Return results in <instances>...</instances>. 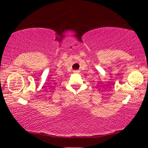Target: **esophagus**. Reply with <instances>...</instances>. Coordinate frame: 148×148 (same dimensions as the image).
<instances>
[{
    "instance_id": "34e87169",
    "label": "esophagus",
    "mask_w": 148,
    "mask_h": 148,
    "mask_svg": "<svg viewBox=\"0 0 148 148\" xmlns=\"http://www.w3.org/2000/svg\"><path fill=\"white\" fill-rule=\"evenodd\" d=\"M79 71H78V70H76V71H74V73H76V74H78V73H79Z\"/></svg>"
}]
</instances>
